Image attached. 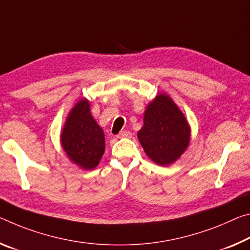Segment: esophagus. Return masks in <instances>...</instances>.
<instances>
[{
	"label": "esophagus",
	"mask_w": 250,
	"mask_h": 250,
	"mask_svg": "<svg viewBox=\"0 0 250 250\" xmlns=\"http://www.w3.org/2000/svg\"><path fill=\"white\" fill-rule=\"evenodd\" d=\"M131 137H132V133L130 131H121L118 134L119 139H120V138H131Z\"/></svg>",
	"instance_id": "34e87169"
}]
</instances>
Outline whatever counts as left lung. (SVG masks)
I'll return each instance as SVG.
<instances>
[{"instance_id":"left-lung-1","label":"left lung","mask_w":250,"mask_h":250,"mask_svg":"<svg viewBox=\"0 0 250 250\" xmlns=\"http://www.w3.org/2000/svg\"><path fill=\"white\" fill-rule=\"evenodd\" d=\"M138 139L150 159L159 166L176 162L187 150L191 129L187 118L167 93L148 104Z\"/></svg>"}]
</instances>
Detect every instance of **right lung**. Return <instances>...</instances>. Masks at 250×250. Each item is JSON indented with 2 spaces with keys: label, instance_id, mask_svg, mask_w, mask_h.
<instances>
[{
  "label": "right lung",
  "instance_id": "right-lung-1",
  "mask_svg": "<svg viewBox=\"0 0 250 250\" xmlns=\"http://www.w3.org/2000/svg\"><path fill=\"white\" fill-rule=\"evenodd\" d=\"M60 141L69 159L81 169L91 170L100 164L105 149L104 133L91 114L88 99L82 98L70 110Z\"/></svg>",
  "mask_w": 250,
  "mask_h": 250
}]
</instances>
